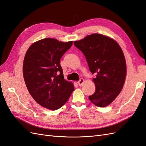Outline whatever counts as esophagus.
Wrapping results in <instances>:
<instances>
[{
  "label": "esophagus",
  "instance_id": "1",
  "mask_svg": "<svg viewBox=\"0 0 146 146\" xmlns=\"http://www.w3.org/2000/svg\"><path fill=\"white\" fill-rule=\"evenodd\" d=\"M84 79H80L79 81L77 82V84H79V86H81V85L83 84V83H84Z\"/></svg>",
  "mask_w": 146,
  "mask_h": 146
}]
</instances>
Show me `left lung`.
I'll use <instances>...</instances> for the list:
<instances>
[{"label":"left lung","instance_id":"8db88e82","mask_svg":"<svg viewBox=\"0 0 146 146\" xmlns=\"http://www.w3.org/2000/svg\"><path fill=\"white\" fill-rule=\"evenodd\" d=\"M74 44L85 56L92 74H96L93 79L95 92L89 100L96 106L105 107L119 94L125 81L126 65L121 48L111 38L97 33Z\"/></svg>","mask_w":146,"mask_h":146}]
</instances>
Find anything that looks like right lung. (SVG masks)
Wrapping results in <instances>:
<instances>
[{
	"label": "right lung",
	"instance_id": "1",
	"mask_svg": "<svg viewBox=\"0 0 146 146\" xmlns=\"http://www.w3.org/2000/svg\"><path fill=\"white\" fill-rule=\"evenodd\" d=\"M73 41L44 38L31 44L25 56L23 74L28 92L38 104L52 110L60 108L74 90L63 76L60 59Z\"/></svg>",
	"mask_w": 146,
	"mask_h": 146
}]
</instances>
